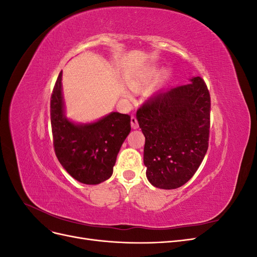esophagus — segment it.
<instances>
[{"instance_id": "esophagus-1", "label": "esophagus", "mask_w": 257, "mask_h": 257, "mask_svg": "<svg viewBox=\"0 0 257 257\" xmlns=\"http://www.w3.org/2000/svg\"><path fill=\"white\" fill-rule=\"evenodd\" d=\"M131 125H132V127H133L134 130L138 128V122H137L136 116H134V115L131 118Z\"/></svg>"}]
</instances>
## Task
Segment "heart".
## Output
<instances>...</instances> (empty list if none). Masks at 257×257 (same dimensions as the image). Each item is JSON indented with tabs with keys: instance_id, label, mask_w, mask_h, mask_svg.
<instances>
[{
	"instance_id": "1",
	"label": "heart",
	"mask_w": 257,
	"mask_h": 257,
	"mask_svg": "<svg viewBox=\"0 0 257 257\" xmlns=\"http://www.w3.org/2000/svg\"><path fill=\"white\" fill-rule=\"evenodd\" d=\"M159 74V68L154 66H148L142 68L141 71L132 75L128 79L130 87L133 90H142L147 84H149ZM150 94V91L148 92Z\"/></svg>"
}]
</instances>
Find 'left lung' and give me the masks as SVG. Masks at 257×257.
<instances>
[{
  "label": "left lung",
  "mask_w": 257,
  "mask_h": 257,
  "mask_svg": "<svg viewBox=\"0 0 257 257\" xmlns=\"http://www.w3.org/2000/svg\"><path fill=\"white\" fill-rule=\"evenodd\" d=\"M162 90L137 110L146 137V176L155 188H180L196 173L208 150L210 94L200 77Z\"/></svg>",
  "instance_id": "1"
}]
</instances>
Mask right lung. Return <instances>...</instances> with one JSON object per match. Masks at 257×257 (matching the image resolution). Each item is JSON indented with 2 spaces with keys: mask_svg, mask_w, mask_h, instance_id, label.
<instances>
[{
  "mask_svg": "<svg viewBox=\"0 0 257 257\" xmlns=\"http://www.w3.org/2000/svg\"><path fill=\"white\" fill-rule=\"evenodd\" d=\"M53 147L61 165L75 180L99 184L109 179L116 155L131 132V116L110 112L94 122L76 123L65 115L62 72L50 102Z\"/></svg>",
  "mask_w": 257,
  "mask_h": 257,
  "instance_id": "1",
  "label": "right lung"
}]
</instances>
